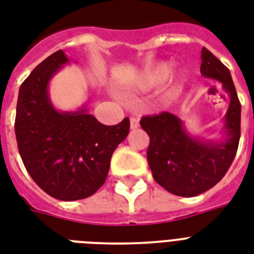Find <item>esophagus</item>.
Here are the masks:
<instances>
[{"mask_svg": "<svg viewBox=\"0 0 254 254\" xmlns=\"http://www.w3.org/2000/svg\"><path fill=\"white\" fill-rule=\"evenodd\" d=\"M138 127H140V124H138V120L134 119V117H131V119H130V127H131V129H137Z\"/></svg>", "mask_w": 254, "mask_h": 254, "instance_id": "esophagus-1", "label": "esophagus"}]
</instances>
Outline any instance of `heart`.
Listing matches in <instances>:
<instances>
[{"label": "heart", "instance_id": "obj_1", "mask_svg": "<svg viewBox=\"0 0 254 254\" xmlns=\"http://www.w3.org/2000/svg\"><path fill=\"white\" fill-rule=\"evenodd\" d=\"M173 71V65L170 63H160L152 67L145 69L135 75L131 81L130 89L137 92H149L157 89L169 80Z\"/></svg>", "mask_w": 254, "mask_h": 254}]
</instances>
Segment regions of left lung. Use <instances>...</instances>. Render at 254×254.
Returning a JSON list of instances; mask_svg holds the SVG:
<instances>
[{"mask_svg": "<svg viewBox=\"0 0 254 254\" xmlns=\"http://www.w3.org/2000/svg\"><path fill=\"white\" fill-rule=\"evenodd\" d=\"M200 70L206 78L218 81L229 97L220 140L191 135L183 120L169 112L140 121L150 138L146 157L153 179L181 197L198 196L214 187L225 176L239 148L241 105L230 71L206 48L201 50Z\"/></svg>", "mask_w": 254, "mask_h": 254, "instance_id": "8db88e82", "label": "left lung"}]
</instances>
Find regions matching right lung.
Instances as JSON below:
<instances>
[{
	"label": "right lung",
	"mask_w": 254,
	"mask_h": 254,
	"mask_svg": "<svg viewBox=\"0 0 254 254\" xmlns=\"http://www.w3.org/2000/svg\"><path fill=\"white\" fill-rule=\"evenodd\" d=\"M69 63L58 50L34 67L19 88L14 125L28 173L42 190L61 201L82 200L104 185L112 154L130 127L129 119L102 125L86 105L70 112L53 105L50 81Z\"/></svg>",
	"instance_id": "right-lung-1"
}]
</instances>
